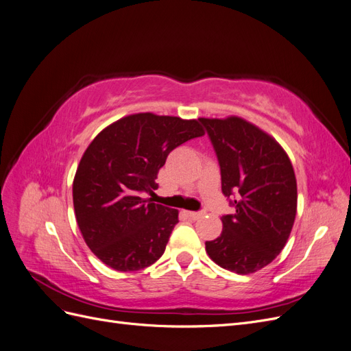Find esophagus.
Segmentation results:
<instances>
[{
  "label": "esophagus",
  "instance_id": "obj_1",
  "mask_svg": "<svg viewBox=\"0 0 351 351\" xmlns=\"http://www.w3.org/2000/svg\"><path fill=\"white\" fill-rule=\"evenodd\" d=\"M186 214H187V217H190L192 219H199V218L204 217V212H193V210H189V212H186Z\"/></svg>",
  "mask_w": 351,
  "mask_h": 351
}]
</instances>
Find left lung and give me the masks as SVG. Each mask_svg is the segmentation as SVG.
<instances>
[{
    "label": "left lung",
    "instance_id": "8db88e82",
    "mask_svg": "<svg viewBox=\"0 0 351 351\" xmlns=\"http://www.w3.org/2000/svg\"><path fill=\"white\" fill-rule=\"evenodd\" d=\"M214 146L221 189L234 206L222 232L206 241L209 258L240 275L256 272L284 249L297 209L294 169L269 134L239 117L199 119Z\"/></svg>",
    "mask_w": 351,
    "mask_h": 351
}]
</instances>
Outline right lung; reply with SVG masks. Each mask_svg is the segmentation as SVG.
I'll return each instance as SVG.
<instances>
[{"label":"right lung","instance_id":"right-lung-1","mask_svg":"<svg viewBox=\"0 0 351 351\" xmlns=\"http://www.w3.org/2000/svg\"><path fill=\"white\" fill-rule=\"evenodd\" d=\"M204 134L197 120L142 112L95 137L73 182L77 226L95 256L121 272L143 269L162 256L178 210L145 196L156 190L168 154Z\"/></svg>","mask_w":351,"mask_h":351}]
</instances>
